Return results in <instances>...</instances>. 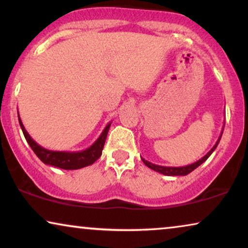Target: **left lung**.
<instances>
[{
	"label": "left lung",
	"instance_id": "1",
	"mask_svg": "<svg viewBox=\"0 0 248 248\" xmlns=\"http://www.w3.org/2000/svg\"><path fill=\"white\" fill-rule=\"evenodd\" d=\"M223 127H225V125H223ZM222 132H223V130L221 131V134H220L219 139H218V140H217L216 144L213 145L211 150H210L208 154L204 155V157H202L201 159H200V160L195 161L194 164H191V165H187V166H183V167H166V166H159V165L151 164V162H149L148 160H144V159L142 158V157H141V159H142V161L144 162V165L147 166V167L151 168L152 170H155V171H157V172H160V174H162V175H167V176H185V175L189 174V172H192L193 170H194V169L198 168L200 165H202L203 162H204L206 159H208L210 155H211L212 152L216 150L217 147H218V144H219V142H220V139H221V137H222Z\"/></svg>",
	"mask_w": 248,
	"mask_h": 248
}]
</instances>
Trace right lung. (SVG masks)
I'll return each mask as SVG.
<instances>
[{
    "mask_svg": "<svg viewBox=\"0 0 248 248\" xmlns=\"http://www.w3.org/2000/svg\"><path fill=\"white\" fill-rule=\"evenodd\" d=\"M19 123H20V126H21V130L23 132V135H25L27 142H28L30 148L32 149V151L35 152L37 157H38L45 165L54 166V167H57L61 169H66V170H73V169H80V168L87 167V166L93 165V162L100 157L105 145V141H106L108 131H109V127L111 124V123H108L106 125V127L104 128L103 132H101L99 138H98L89 148H87L86 150L53 151V150H48V149L43 148L42 145H39L31 137H30L28 132L26 131L25 126H23L20 116H19Z\"/></svg>",
    "mask_w": 248,
    "mask_h": 248,
    "instance_id": "right-lung-1",
    "label": "right lung"
}]
</instances>
